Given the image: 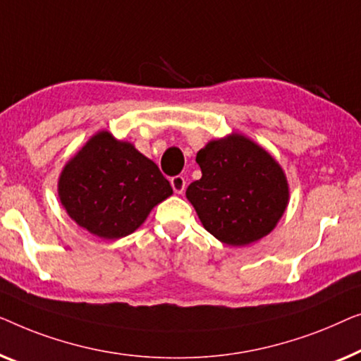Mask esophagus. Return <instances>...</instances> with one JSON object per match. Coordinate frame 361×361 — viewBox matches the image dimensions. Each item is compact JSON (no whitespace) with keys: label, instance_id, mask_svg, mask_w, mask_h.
<instances>
[{"label":"esophagus","instance_id":"1","mask_svg":"<svg viewBox=\"0 0 361 361\" xmlns=\"http://www.w3.org/2000/svg\"><path fill=\"white\" fill-rule=\"evenodd\" d=\"M170 183H171V188H173V191L176 192V195H183V192H185V188H186L185 176L176 175L170 180Z\"/></svg>","mask_w":361,"mask_h":361}]
</instances>
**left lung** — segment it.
<instances>
[{"label": "left lung", "instance_id": "left-lung-1", "mask_svg": "<svg viewBox=\"0 0 361 361\" xmlns=\"http://www.w3.org/2000/svg\"><path fill=\"white\" fill-rule=\"evenodd\" d=\"M201 180L186 197L204 229L227 245L242 247L273 231L288 204V183L276 160L247 137L212 140L196 155Z\"/></svg>", "mask_w": 361, "mask_h": 361}]
</instances>
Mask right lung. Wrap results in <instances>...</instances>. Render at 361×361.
<instances>
[{"mask_svg": "<svg viewBox=\"0 0 361 361\" xmlns=\"http://www.w3.org/2000/svg\"><path fill=\"white\" fill-rule=\"evenodd\" d=\"M173 190L154 161L109 132L91 137L65 165L59 196L68 216L101 238L134 232Z\"/></svg>", "mask_w": 361, "mask_h": 361, "instance_id": "add662e5", "label": "right lung"}]
</instances>
